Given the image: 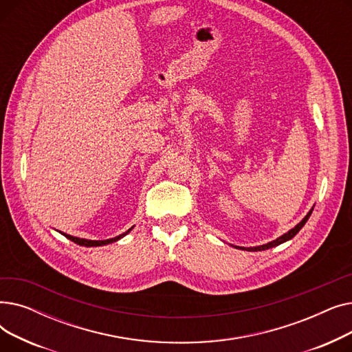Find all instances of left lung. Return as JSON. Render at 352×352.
Listing matches in <instances>:
<instances>
[{"label": "left lung", "instance_id": "obj_1", "mask_svg": "<svg viewBox=\"0 0 352 352\" xmlns=\"http://www.w3.org/2000/svg\"><path fill=\"white\" fill-rule=\"evenodd\" d=\"M312 210L314 208H311L309 210V212L302 218V221L300 224H297L295 226L292 230H289L288 232H285L284 235H281L280 238H276V239H274V241H271V243H268V244H264V245H260V247H251V248H244V247H235V248H239V250H244V251H264V250H268V248H272V247H276V245H280V244H283V243H285V241H288V239H291V238H294L295 235L298 234V231L305 226V223L308 221V218H309V215H311V212H312Z\"/></svg>", "mask_w": 352, "mask_h": 352}]
</instances>
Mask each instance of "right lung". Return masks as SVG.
Returning <instances> with one entry per match:
<instances>
[{
	"instance_id": "obj_1",
	"label": "right lung",
	"mask_w": 352,
	"mask_h": 352,
	"mask_svg": "<svg viewBox=\"0 0 352 352\" xmlns=\"http://www.w3.org/2000/svg\"><path fill=\"white\" fill-rule=\"evenodd\" d=\"M133 230V227L129 228L128 231H125L124 234H121V235H118V236H116V238H109V239H102V241H96V239H84V238H78V236H72V235H67V234H64L68 239H71V241H74L76 244H78V245H84V247H101V245H107V244H111V243H116V241H118L120 238H122L124 235H126L129 231Z\"/></svg>"
}]
</instances>
